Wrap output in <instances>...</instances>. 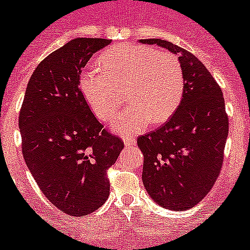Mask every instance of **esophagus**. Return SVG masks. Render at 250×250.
Wrapping results in <instances>:
<instances>
[{
	"mask_svg": "<svg viewBox=\"0 0 250 250\" xmlns=\"http://www.w3.org/2000/svg\"><path fill=\"white\" fill-rule=\"evenodd\" d=\"M136 138L133 137V136H125L123 137V143H125V147H131V146H134L136 145Z\"/></svg>",
	"mask_w": 250,
	"mask_h": 250,
	"instance_id": "34e87169",
	"label": "esophagus"
}]
</instances>
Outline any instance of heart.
<instances>
[{"instance_id": "heart-1", "label": "heart", "mask_w": 250, "mask_h": 250, "mask_svg": "<svg viewBox=\"0 0 250 250\" xmlns=\"http://www.w3.org/2000/svg\"><path fill=\"white\" fill-rule=\"evenodd\" d=\"M80 77V90L95 116L109 122L127 99L132 107L113 122L117 133L141 132L166 122L185 92V73L179 58L143 45L122 44L105 50Z\"/></svg>"}]
</instances>
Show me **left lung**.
Returning a JSON list of instances; mask_svg holds the SVG:
<instances>
[{"mask_svg": "<svg viewBox=\"0 0 250 250\" xmlns=\"http://www.w3.org/2000/svg\"><path fill=\"white\" fill-rule=\"evenodd\" d=\"M179 56L185 73L181 104L156 131L138 137L143 153L142 181L156 204L184 211L200 203L223 165L229 121L220 86L196 56L170 41L140 40Z\"/></svg>", "mask_w": 250, "mask_h": 250, "instance_id": "1", "label": "left lung"}]
</instances>
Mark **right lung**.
<instances>
[{
  "instance_id": "add662e5",
  "label": "right lung",
  "mask_w": 250,
  "mask_h": 250,
  "mask_svg": "<svg viewBox=\"0 0 250 250\" xmlns=\"http://www.w3.org/2000/svg\"><path fill=\"white\" fill-rule=\"evenodd\" d=\"M108 44L78 38L46 56L30 78L19 117L26 166L47 200L71 216L105 203L107 170L125 147L103 129L79 88L86 62Z\"/></svg>"
}]
</instances>
